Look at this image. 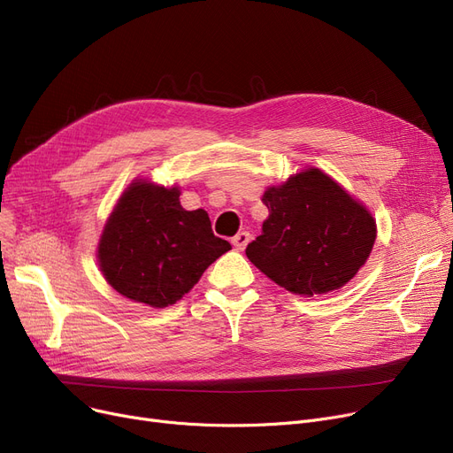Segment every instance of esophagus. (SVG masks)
<instances>
[{"instance_id": "34e87169", "label": "esophagus", "mask_w": 453, "mask_h": 453, "mask_svg": "<svg viewBox=\"0 0 453 453\" xmlns=\"http://www.w3.org/2000/svg\"><path fill=\"white\" fill-rule=\"evenodd\" d=\"M251 241V234L248 233V231H241L239 234H234L233 236V246H234V250H239V251H242L246 246H248V242Z\"/></svg>"}]
</instances>
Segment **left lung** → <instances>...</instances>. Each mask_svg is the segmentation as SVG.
Returning <instances> with one entry per match:
<instances>
[{"label": "left lung", "mask_w": 453, "mask_h": 453, "mask_svg": "<svg viewBox=\"0 0 453 453\" xmlns=\"http://www.w3.org/2000/svg\"><path fill=\"white\" fill-rule=\"evenodd\" d=\"M270 214L248 244L251 263L284 290H340L367 263L376 241L371 211L316 166L265 190Z\"/></svg>", "instance_id": "8db88e82"}]
</instances>
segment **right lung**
Returning a JSON list of instances; mask_svg holds the SVG:
<instances>
[{
	"label": "right lung",
	"instance_id": "obj_1",
	"mask_svg": "<svg viewBox=\"0 0 453 453\" xmlns=\"http://www.w3.org/2000/svg\"><path fill=\"white\" fill-rule=\"evenodd\" d=\"M180 187L134 180L104 224L99 268L130 301L165 308L180 301L231 244L214 236L203 209L185 211Z\"/></svg>",
	"mask_w": 453,
	"mask_h": 453
}]
</instances>
